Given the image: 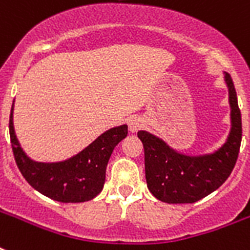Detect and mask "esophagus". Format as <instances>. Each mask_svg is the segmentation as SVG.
<instances>
[{"instance_id": "1", "label": "esophagus", "mask_w": 250, "mask_h": 250, "mask_svg": "<svg viewBox=\"0 0 250 250\" xmlns=\"http://www.w3.org/2000/svg\"><path fill=\"white\" fill-rule=\"evenodd\" d=\"M144 125V121L140 117H131L128 119V129L129 132H136Z\"/></svg>"}]
</instances>
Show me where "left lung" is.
Instances as JSON below:
<instances>
[{"mask_svg":"<svg viewBox=\"0 0 250 250\" xmlns=\"http://www.w3.org/2000/svg\"><path fill=\"white\" fill-rule=\"evenodd\" d=\"M231 107V131L221 148L209 154L188 156L146 131L137 136L144 145L145 178L149 190L167 204H193L218 189L236 164L241 144V114L229 74L225 72Z\"/></svg>","mask_w":250,"mask_h":250,"instance_id":"left-lung-1","label":"left lung"}]
</instances>
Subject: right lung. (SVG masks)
I'll list each match as a JSON object with an SVG mask.
<instances>
[{
	"label": "right lung",
	"mask_w": 250,
	"mask_h": 250,
	"mask_svg": "<svg viewBox=\"0 0 250 250\" xmlns=\"http://www.w3.org/2000/svg\"><path fill=\"white\" fill-rule=\"evenodd\" d=\"M14 102L9 131L15 162L29 186L60 202H84L94 198L105 184L106 166L114 148L128 133L125 125L107 129L85 149L61 162H36L21 149L14 131Z\"/></svg>",
	"instance_id": "obj_1"
}]
</instances>
